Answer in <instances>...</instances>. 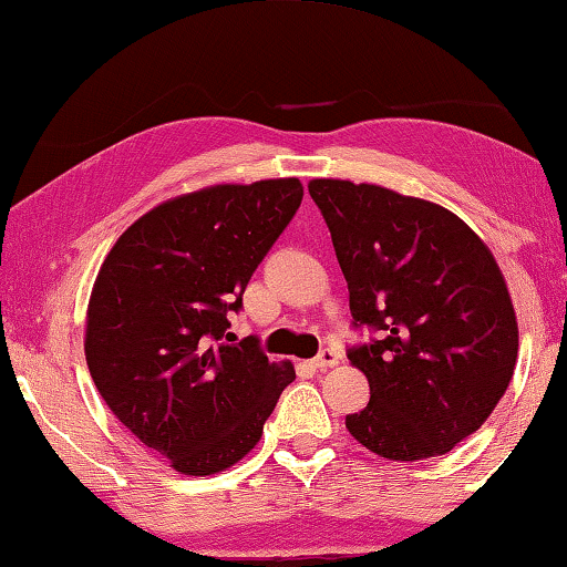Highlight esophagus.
<instances>
[{
  "mask_svg": "<svg viewBox=\"0 0 567 567\" xmlns=\"http://www.w3.org/2000/svg\"><path fill=\"white\" fill-rule=\"evenodd\" d=\"M339 361H341V353L337 349H324V351H319V357L312 363H315V369L327 371V369H334V365H339Z\"/></svg>",
  "mask_w": 567,
  "mask_h": 567,
  "instance_id": "obj_1",
  "label": "esophagus"
}]
</instances>
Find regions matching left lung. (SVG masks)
Listing matches in <instances>:
<instances>
[{
    "instance_id": "left-lung-1",
    "label": "left lung",
    "mask_w": 567,
    "mask_h": 567,
    "mask_svg": "<svg viewBox=\"0 0 567 567\" xmlns=\"http://www.w3.org/2000/svg\"><path fill=\"white\" fill-rule=\"evenodd\" d=\"M309 196L347 277L353 327L379 334L349 349L371 385L349 432L385 460L450 452L492 415L518 357L492 250L452 210L385 186L312 179Z\"/></svg>"
}]
</instances>
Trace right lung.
Returning <instances> with one entry per match:
<instances>
[{
  "label": "right lung",
  "mask_w": 567,
  "mask_h": 567,
  "mask_svg": "<svg viewBox=\"0 0 567 567\" xmlns=\"http://www.w3.org/2000/svg\"><path fill=\"white\" fill-rule=\"evenodd\" d=\"M302 184H218L137 218L107 252L85 317V361L113 415L176 472L228 470L258 445L295 381L255 337L230 344L255 268L302 204Z\"/></svg>",
  "instance_id": "1"
}]
</instances>
